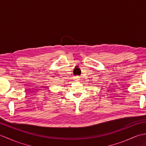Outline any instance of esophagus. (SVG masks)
Returning <instances> with one entry per match:
<instances>
[{
	"instance_id": "obj_1",
	"label": "esophagus",
	"mask_w": 146,
	"mask_h": 146,
	"mask_svg": "<svg viewBox=\"0 0 146 146\" xmlns=\"http://www.w3.org/2000/svg\"><path fill=\"white\" fill-rule=\"evenodd\" d=\"M75 80H80V76H75Z\"/></svg>"
}]
</instances>
